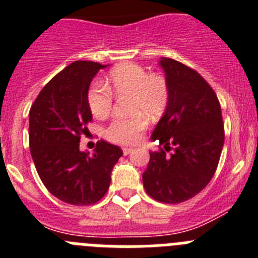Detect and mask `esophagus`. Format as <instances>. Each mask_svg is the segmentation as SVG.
<instances>
[{
    "instance_id": "34e87169",
    "label": "esophagus",
    "mask_w": 258,
    "mask_h": 258,
    "mask_svg": "<svg viewBox=\"0 0 258 258\" xmlns=\"http://www.w3.org/2000/svg\"><path fill=\"white\" fill-rule=\"evenodd\" d=\"M132 152H134V148H123V154H124V156L132 153Z\"/></svg>"
}]
</instances>
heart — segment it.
Returning a JSON list of instances; mask_svg holds the SVG:
<instances>
[{
  "mask_svg": "<svg viewBox=\"0 0 258 258\" xmlns=\"http://www.w3.org/2000/svg\"><path fill=\"white\" fill-rule=\"evenodd\" d=\"M113 91L116 96H130V111L136 115L116 118L105 130V138L119 144H134L142 139L149 118H158L166 110L170 88L166 78L161 74H149L136 63H123L109 74L107 86L95 82L89 87L87 102L96 118H105L113 106Z\"/></svg>",
  "mask_w": 258,
  "mask_h": 258,
  "instance_id": "b5f03b06",
  "label": "heart"
}]
</instances>
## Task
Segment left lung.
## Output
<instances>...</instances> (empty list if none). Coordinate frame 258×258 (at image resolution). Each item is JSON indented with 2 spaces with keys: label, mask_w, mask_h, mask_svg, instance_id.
<instances>
[{
  "label": "left lung",
  "mask_w": 258,
  "mask_h": 258,
  "mask_svg": "<svg viewBox=\"0 0 258 258\" xmlns=\"http://www.w3.org/2000/svg\"><path fill=\"white\" fill-rule=\"evenodd\" d=\"M160 64L170 98L152 140L163 148L151 152L143 183L154 200L178 204L196 196L210 182L222 153L225 130L221 105L207 80L171 58H161Z\"/></svg>",
  "instance_id": "left-lung-1"
}]
</instances>
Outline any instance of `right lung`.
<instances>
[{
    "mask_svg": "<svg viewBox=\"0 0 258 258\" xmlns=\"http://www.w3.org/2000/svg\"><path fill=\"white\" fill-rule=\"evenodd\" d=\"M107 64L76 61L46 84L30 110V148L37 174L49 192L71 205L100 201L110 185L119 147L97 142L93 154L79 149L92 113L87 93L92 79Z\"/></svg>",
    "mask_w": 258,
    "mask_h": 258,
    "instance_id": "add662e5",
    "label": "right lung"
}]
</instances>
